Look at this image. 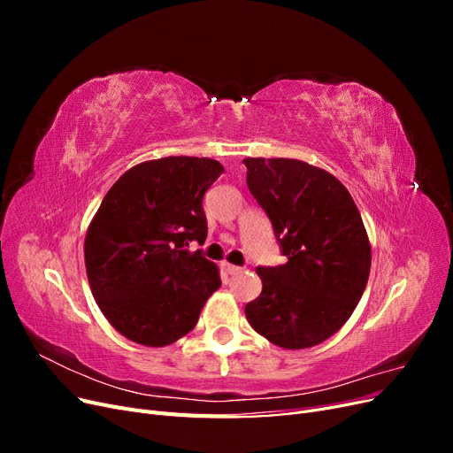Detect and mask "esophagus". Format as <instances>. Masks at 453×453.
Here are the masks:
<instances>
[{"label":"esophagus","instance_id":"obj_1","mask_svg":"<svg viewBox=\"0 0 453 453\" xmlns=\"http://www.w3.org/2000/svg\"><path fill=\"white\" fill-rule=\"evenodd\" d=\"M223 268H225V272H226V273H230V276H232V273H240V272H242V268H240V266L228 265V263H225V265H223Z\"/></svg>","mask_w":453,"mask_h":453}]
</instances>
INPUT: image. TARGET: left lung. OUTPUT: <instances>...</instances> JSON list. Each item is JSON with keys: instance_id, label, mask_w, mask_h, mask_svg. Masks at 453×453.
Returning a JSON list of instances; mask_svg holds the SVG:
<instances>
[{"instance_id": "left-lung-1", "label": "left lung", "mask_w": 453, "mask_h": 453, "mask_svg": "<svg viewBox=\"0 0 453 453\" xmlns=\"http://www.w3.org/2000/svg\"><path fill=\"white\" fill-rule=\"evenodd\" d=\"M248 187L270 217L287 263L258 266L263 291L245 306L255 331L283 349H306L338 333L370 273V242L348 188L295 158H243Z\"/></svg>"}]
</instances>
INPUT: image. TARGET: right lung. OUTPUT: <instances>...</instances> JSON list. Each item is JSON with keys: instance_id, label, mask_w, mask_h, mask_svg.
<instances>
[{"instance_id": "add662e5", "label": "right lung", "mask_w": 453, "mask_h": 453, "mask_svg": "<svg viewBox=\"0 0 453 453\" xmlns=\"http://www.w3.org/2000/svg\"><path fill=\"white\" fill-rule=\"evenodd\" d=\"M221 162L166 157L135 164L107 190L85 236L90 291L115 331L149 348L183 338L221 276L188 243L208 236L202 198Z\"/></svg>"}]
</instances>
